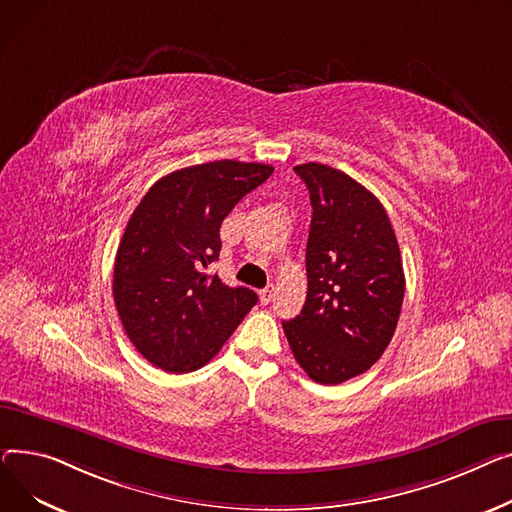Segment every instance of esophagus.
Returning a JSON list of instances; mask_svg holds the SVG:
<instances>
[{
    "instance_id": "34e87169",
    "label": "esophagus",
    "mask_w": 512,
    "mask_h": 512,
    "mask_svg": "<svg viewBox=\"0 0 512 512\" xmlns=\"http://www.w3.org/2000/svg\"><path fill=\"white\" fill-rule=\"evenodd\" d=\"M273 295H275V287H273V285L264 287V289L260 291V304H262V306H266V304L273 302Z\"/></svg>"
}]
</instances>
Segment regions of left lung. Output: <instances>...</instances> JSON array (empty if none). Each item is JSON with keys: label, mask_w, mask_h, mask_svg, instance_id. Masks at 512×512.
Segmentation results:
<instances>
[{"label": "left lung", "mask_w": 512, "mask_h": 512, "mask_svg": "<svg viewBox=\"0 0 512 512\" xmlns=\"http://www.w3.org/2000/svg\"><path fill=\"white\" fill-rule=\"evenodd\" d=\"M293 169L312 202L308 297L283 330L314 382L341 384L370 370L395 335L405 295L401 252L370 190L322 163Z\"/></svg>", "instance_id": "obj_1"}]
</instances>
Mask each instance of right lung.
Segmentation results:
<instances>
[{"label": "right lung", "instance_id": "right-lung-1", "mask_svg": "<svg viewBox=\"0 0 512 512\" xmlns=\"http://www.w3.org/2000/svg\"><path fill=\"white\" fill-rule=\"evenodd\" d=\"M273 167L213 161L173 171L150 188L119 242L113 299L124 330L150 364L186 374L213 359L256 306L248 287L206 275L221 252V223Z\"/></svg>", "mask_w": 512, "mask_h": 512}]
</instances>
